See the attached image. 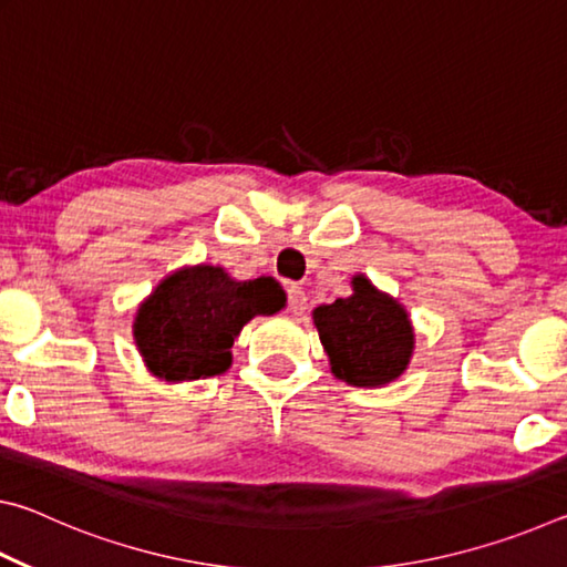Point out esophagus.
I'll use <instances>...</instances> for the list:
<instances>
[{
    "mask_svg": "<svg viewBox=\"0 0 567 567\" xmlns=\"http://www.w3.org/2000/svg\"><path fill=\"white\" fill-rule=\"evenodd\" d=\"M287 307H290L295 315H302L307 310V295H305L302 287L292 285L290 290H287Z\"/></svg>",
    "mask_w": 567,
    "mask_h": 567,
    "instance_id": "esophagus-1",
    "label": "esophagus"
}]
</instances>
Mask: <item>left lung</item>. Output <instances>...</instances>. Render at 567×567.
<instances>
[{
	"instance_id": "1",
	"label": "left lung",
	"mask_w": 567,
	"mask_h": 567,
	"mask_svg": "<svg viewBox=\"0 0 567 567\" xmlns=\"http://www.w3.org/2000/svg\"><path fill=\"white\" fill-rule=\"evenodd\" d=\"M354 295L315 310L320 342L330 354L334 378L358 388H375L395 380L412 354L408 312L380 295L358 275Z\"/></svg>"
}]
</instances>
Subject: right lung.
I'll return each instance as SVG.
<instances>
[{
	"instance_id": "add662e5",
	"label": "right lung",
	"mask_w": 567,
	"mask_h": 567,
	"mask_svg": "<svg viewBox=\"0 0 567 567\" xmlns=\"http://www.w3.org/2000/svg\"><path fill=\"white\" fill-rule=\"evenodd\" d=\"M285 307L272 277L235 282L219 267L199 265L167 277L134 320V340L147 368L165 380L219 375L233 362L239 330L255 315Z\"/></svg>"
}]
</instances>
